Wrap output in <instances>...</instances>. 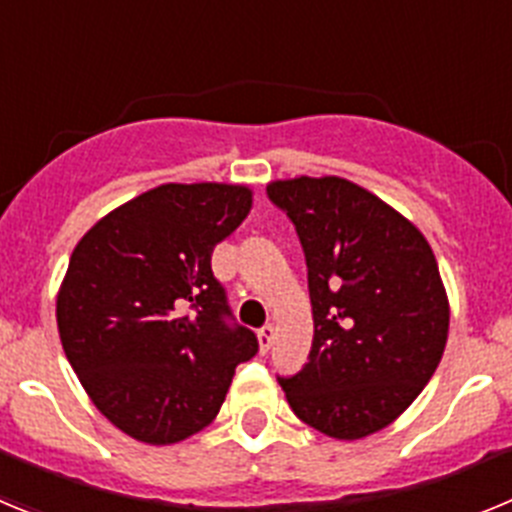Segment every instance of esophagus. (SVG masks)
I'll use <instances>...</instances> for the list:
<instances>
[{"mask_svg": "<svg viewBox=\"0 0 512 512\" xmlns=\"http://www.w3.org/2000/svg\"><path fill=\"white\" fill-rule=\"evenodd\" d=\"M274 338H277V328H274V325H264V328L259 330V346H261V351H269L271 348V343H274Z\"/></svg>", "mask_w": 512, "mask_h": 512, "instance_id": "34e87169", "label": "esophagus"}]
</instances>
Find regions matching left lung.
<instances>
[{
    "label": "left lung",
    "instance_id": "8db88e82",
    "mask_svg": "<svg viewBox=\"0 0 512 512\" xmlns=\"http://www.w3.org/2000/svg\"><path fill=\"white\" fill-rule=\"evenodd\" d=\"M307 261L310 356L279 377L302 423L338 441L382 431L420 395L449 338L436 256L387 202L338 176L266 187Z\"/></svg>",
    "mask_w": 512,
    "mask_h": 512
}]
</instances>
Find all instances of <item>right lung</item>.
<instances>
[{"mask_svg": "<svg viewBox=\"0 0 512 512\" xmlns=\"http://www.w3.org/2000/svg\"><path fill=\"white\" fill-rule=\"evenodd\" d=\"M248 210L251 189L238 184H161L104 215L71 253L56 300L63 351L99 413L135 441L202 431L235 366L259 351L210 264Z\"/></svg>", "mask_w": 512, "mask_h": 512, "instance_id": "add662e5", "label": "right lung"}]
</instances>
